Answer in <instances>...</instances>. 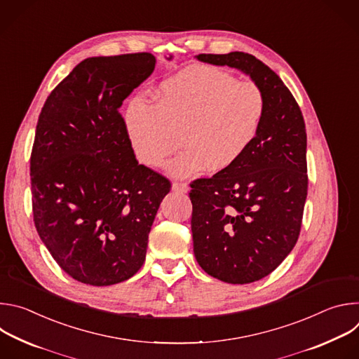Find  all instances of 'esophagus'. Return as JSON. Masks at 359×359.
I'll list each match as a JSON object with an SVG mask.
<instances>
[{"label": "esophagus", "instance_id": "1", "mask_svg": "<svg viewBox=\"0 0 359 359\" xmlns=\"http://www.w3.org/2000/svg\"><path fill=\"white\" fill-rule=\"evenodd\" d=\"M172 190L179 191V193H187L190 190V187H189L187 183H173Z\"/></svg>", "mask_w": 359, "mask_h": 359}]
</instances>
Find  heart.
I'll return each mask as SVG.
<instances>
[{
    "label": "heart",
    "mask_w": 359,
    "mask_h": 359,
    "mask_svg": "<svg viewBox=\"0 0 359 359\" xmlns=\"http://www.w3.org/2000/svg\"><path fill=\"white\" fill-rule=\"evenodd\" d=\"M156 104L133 97L125 126L136 159L159 168L183 143L186 149L166 165L173 177H196L209 169L233 168L259 135L266 97L251 81L210 65H193L158 88Z\"/></svg>",
    "instance_id": "heart-1"
}]
</instances>
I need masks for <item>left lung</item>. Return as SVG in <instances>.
<instances>
[{
    "mask_svg": "<svg viewBox=\"0 0 359 359\" xmlns=\"http://www.w3.org/2000/svg\"><path fill=\"white\" fill-rule=\"evenodd\" d=\"M257 83L266 112L251 147L229 170L190 187L193 251L209 276L229 284L259 281L294 248L309 189L306 133L299 107L280 76L245 53L200 54Z\"/></svg>",
    "mask_w": 359,
    "mask_h": 359,
    "instance_id": "1",
    "label": "left lung"
}]
</instances>
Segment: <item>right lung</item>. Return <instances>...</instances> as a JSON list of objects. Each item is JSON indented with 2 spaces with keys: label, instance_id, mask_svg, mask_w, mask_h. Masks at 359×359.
Wrapping results in <instances>:
<instances>
[{
  "label": "right lung",
  "instance_id": "right-lung-1",
  "mask_svg": "<svg viewBox=\"0 0 359 359\" xmlns=\"http://www.w3.org/2000/svg\"><path fill=\"white\" fill-rule=\"evenodd\" d=\"M155 65L147 53L88 58L39 114L29 168L34 222L54 260L79 283L133 277L170 191L168 179L136 161L119 114Z\"/></svg>",
  "mask_w": 359,
  "mask_h": 359
}]
</instances>
